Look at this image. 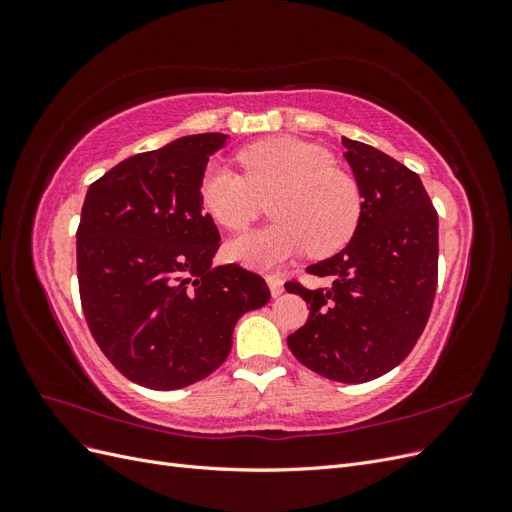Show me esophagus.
<instances>
[{
	"instance_id": "1",
	"label": "esophagus",
	"mask_w": 512,
	"mask_h": 512,
	"mask_svg": "<svg viewBox=\"0 0 512 512\" xmlns=\"http://www.w3.org/2000/svg\"><path fill=\"white\" fill-rule=\"evenodd\" d=\"M267 284H269V290H271V294L273 297H280V294L284 292V282H282V277L280 275H267Z\"/></svg>"
}]
</instances>
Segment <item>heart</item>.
<instances>
[{"instance_id": "heart-1", "label": "heart", "mask_w": 512, "mask_h": 512, "mask_svg": "<svg viewBox=\"0 0 512 512\" xmlns=\"http://www.w3.org/2000/svg\"><path fill=\"white\" fill-rule=\"evenodd\" d=\"M243 175L207 166L200 177V203L228 230H243L271 196L269 226L228 243V254L247 267L267 269L303 252L329 256L350 241L361 220L356 181L333 166V156L301 138L275 136L239 151Z\"/></svg>"}]
</instances>
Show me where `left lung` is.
<instances>
[{
    "mask_svg": "<svg viewBox=\"0 0 512 512\" xmlns=\"http://www.w3.org/2000/svg\"><path fill=\"white\" fill-rule=\"evenodd\" d=\"M342 145L361 220L342 252L307 267L331 277L329 288L288 282L309 305L288 348L316 374L359 384L397 367L425 329L438 286V213L410 168L346 136Z\"/></svg>",
    "mask_w": 512,
    "mask_h": 512,
    "instance_id": "obj_1",
    "label": "left lung"
}]
</instances>
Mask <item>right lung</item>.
I'll list each match as a JSON object with an SVG mask.
<instances>
[{
    "label": "right lung",
    "mask_w": 512,
    "mask_h": 512,
    "mask_svg": "<svg viewBox=\"0 0 512 512\" xmlns=\"http://www.w3.org/2000/svg\"><path fill=\"white\" fill-rule=\"evenodd\" d=\"M226 134L181 136L136 153L89 185L76 230L83 314L123 376L156 391L207 378L245 314L267 305L260 275L213 267L220 232L200 177Z\"/></svg>",
    "instance_id": "add662e5"
}]
</instances>
